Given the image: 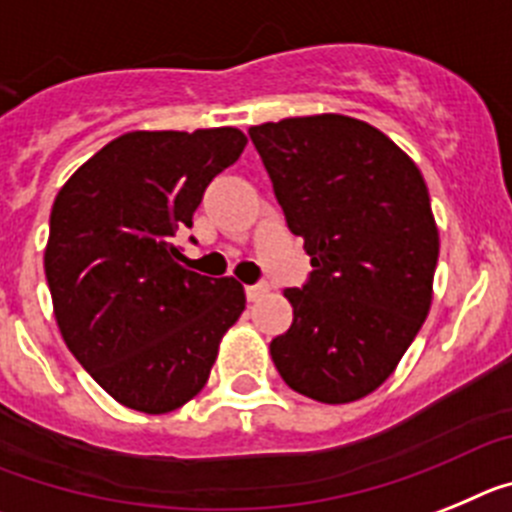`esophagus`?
Instances as JSON below:
<instances>
[{
    "instance_id": "obj_1",
    "label": "esophagus",
    "mask_w": 512,
    "mask_h": 512,
    "mask_svg": "<svg viewBox=\"0 0 512 512\" xmlns=\"http://www.w3.org/2000/svg\"><path fill=\"white\" fill-rule=\"evenodd\" d=\"M265 291H268V286H262V283H257V286H247V288H244V293H247V301H257Z\"/></svg>"
}]
</instances>
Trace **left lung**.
Instances as JSON below:
<instances>
[{
	"label": "left lung",
	"instance_id": "8db88e82",
	"mask_svg": "<svg viewBox=\"0 0 512 512\" xmlns=\"http://www.w3.org/2000/svg\"><path fill=\"white\" fill-rule=\"evenodd\" d=\"M288 229L311 273L286 288L288 332L270 355L288 386L324 404L389 379L433 301L438 226L417 164L379 128L348 115L250 128Z\"/></svg>",
	"mask_w": 512,
	"mask_h": 512
}]
</instances>
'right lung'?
<instances>
[{
    "instance_id": "obj_1",
    "label": "right lung",
    "mask_w": 512,
    "mask_h": 512,
    "mask_svg": "<svg viewBox=\"0 0 512 512\" xmlns=\"http://www.w3.org/2000/svg\"><path fill=\"white\" fill-rule=\"evenodd\" d=\"M244 146L229 126L123 133L53 201L43 257L53 314L66 348L123 407L162 415L190 402L244 311L234 278L193 273L172 244Z\"/></svg>"
}]
</instances>
